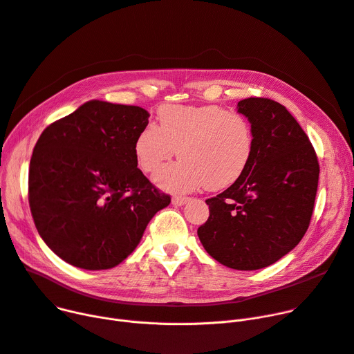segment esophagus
Instances as JSON below:
<instances>
[{"mask_svg":"<svg viewBox=\"0 0 354 354\" xmlns=\"http://www.w3.org/2000/svg\"><path fill=\"white\" fill-rule=\"evenodd\" d=\"M187 201H189V198H187V196H174V198H172V205H175V206H182V205H185Z\"/></svg>","mask_w":354,"mask_h":354,"instance_id":"esophagus-1","label":"esophagus"}]
</instances>
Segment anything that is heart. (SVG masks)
<instances>
[{"label":"heart","instance_id":"1","mask_svg":"<svg viewBox=\"0 0 354 354\" xmlns=\"http://www.w3.org/2000/svg\"><path fill=\"white\" fill-rule=\"evenodd\" d=\"M159 127L148 124L136 135L133 153L144 172L156 171L178 151L179 159L160 168L153 180L169 192L205 186L221 191L238 182L254 152V132L248 118L218 105H163Z\"/></svg>","mask_w":354,"mask_h":354}]
</instances>
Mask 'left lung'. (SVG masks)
I'll return each mask as SVG.
<instances>
[{"mask_svg":"<svg viewBox=\"0 0 354 354\" xmlns=\"http://www.w3.org/2000/svg\"><path fill=\"white\" fill-rule=\"evenodd\" d=\"M238 112L253 127L254 152L241 179L206 201L209 218L198 236L219 263L256 270L277 262L304 236L320 169L308 135L283 105L246 98Z\"/></svg>","mask_w":354,"mask_h":354,"instance_id":"left-lung-1","label":"left lung"}]
</instances>
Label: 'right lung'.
I'll return each instance as SVG.
<instances>
[{"mask_svg": "<svg viewBox=\"0 0 354 354\" xmlns=\"http://www.w3.org/2000/svg\"><path fill=\"white\" fill-rule=\"evenodd\" d=\"M144 108L88 101L46 127L37 140L28 201L42 241L62 261L111 269L135 250L158 210L171 203L138 169Z\"/></svg>", "mask_w": 354, "mask_h": 354, "instance_id": "1", "label": "right lung"}]
</instances>
